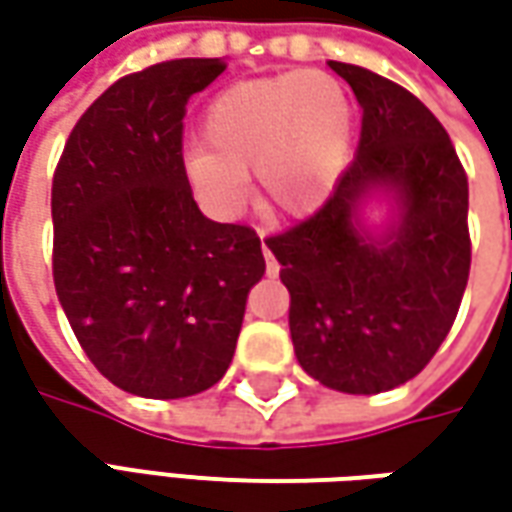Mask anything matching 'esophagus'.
<instances>
[{
  "mask_svg": "<svg viewBox=\"0 0 512 512\" xmlns=\"http://www.w3.org/2000/svg\"><path fill=\"white\" fill-rule=\"evenodd\" d=\"M262 253H265V265H267V276H276L279 273V262L273 259V253H270V247L262 242Z\"/></svg>",
  "mask_w": 512,
  "mask_h": 512,
  "instance_id": "34e87169",
  "label": "esophagus"
}]
</instances>
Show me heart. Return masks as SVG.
I'll use <instances>...</instances> for the list:
<instances>
[{"label": "heart", "instance_id": "1", "mask_svg": "<svg viewBox=\"0 0 512 512\" xmlns=\"http://www.w3.org/2000/svg\"><path fill=\"white\" fill-rule=\"evenodd\" d=\"M202 142L187 150L185 173L210 213L239 216L256 173L267 210L307 216L342 179L353 105L342 82L322 70L245 79L207 105Z\"/></svg>", "mask_w": 512, "mask_h": 512}]
</instances>
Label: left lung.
Wrapping results in <instances>:
<instances>
[{"label":"left lung","mask_w":512,"mask_h":512,"mask_svg":"<svg viewBox=\"0 0 512 512\" xmlns=\"http://www.w3.org/2000/svg\"><path fill=\"white\" fill-rule=\"evenodd\" d=\"M356 93L362 136L319 213L265 245L290 290V339L307 376L373 396L422 373L470 276L467 176L442 122L402 85L330 62ZM382 198V223L366 205Z\"/></svg>","instance_id":"obj_1"}]
</instances>
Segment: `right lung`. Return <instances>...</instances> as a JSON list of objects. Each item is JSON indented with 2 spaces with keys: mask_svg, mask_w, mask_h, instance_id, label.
Wrapping results in <instances>:
<instances>
[{
  "mask_svg": "<svg viewBox=\"0 0 512 512\" xmlns=\"http://www.w3.org/2000/svg\"><path fill=\"white\" fill-rule=\"evenodd\" d=\"M225 59L130 73L90 105L56 165L53 285L96 370L145 399H185L233 362L259 236L193 202L182 122Z\"/></svg>",
  "mask_w": 512,
  "mask_h": 512,
  "instance_id": "1",
  "label": "right lung"
}]
</instances>
